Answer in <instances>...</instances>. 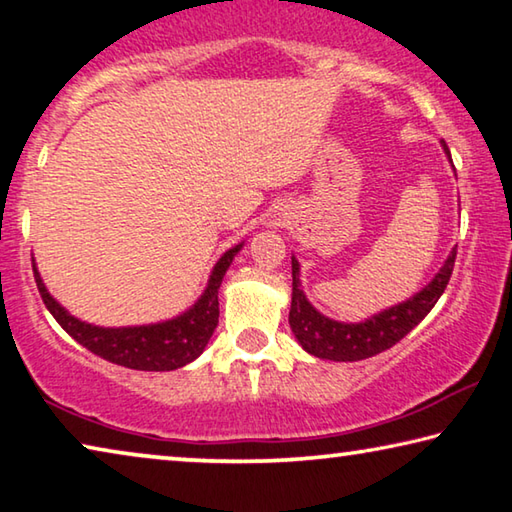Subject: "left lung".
<instances>
[{
  "label": "left lung",
  "mask_w": 512,
  "mask_h": 512,
  "mask_svg": "<svg viewBox=\"0 0 512 512\" xmlns=\"http://www.w3.org/2000/svg\"><path fill=\"white\" fill-rule=\"evenodd\" d=\"M440 144H443V151L447 153L449 162H452V155H449L445 140H440ZM454 259L456 248L449 253L436 277H433L420 293H415L413 298L379 311V314L361 320V323H339V320H332L320 314V311L307 300L305 291L300 287V264L296 257H291V332L296 334L302 350H307L318 359L361 361L375 357V354L393 348L395 343H400L404 336L429 314L438 298L443 296L447 289V282L454 271Z\"/></svg>",
  "instance_id": "obj_1"
}]
</instances>
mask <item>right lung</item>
<instances>
[{"label":"right lung","mask_w":512,"mask_h":512,"mask_svg":"<svg viewBox=\"0 0 512 512\" xmlns=\"http://www.w3.org/2000/svg\"><path fill=\"white\" fill-rule=\"evenodd\" d=\"M241 246L244 244L225 250L219 262L214 264L203 296L194 302V307H189L185 314L176 318L164 320V323L137 327H99L72 316L47 291L36 268V259H31V262L42 302L74 341H79L83 348H88L97 357L117 363V366L162 372L183 368L203 354L207 341L212 339L214 329L219 325V287L223 275Z\"/></svg>","instance_id":"right-lung-1"}]
</instances>
